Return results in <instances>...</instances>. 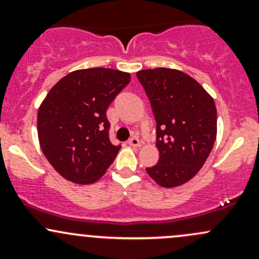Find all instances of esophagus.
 Returning <instances> with one entry per match:
<instances>
[{"instance_id":"obj_1","label":"esophagus","mask_w":259,"mask_h":259,"mask_svg":"<svg viewBox=\"0 0 259 259\" xmlns=\"http://www.w3.org/2000/svg\"><path fill=\"white\" fill-rule=\"evenodd\" d=\"M129 145L133 147H141V141L136 136H134V138L129 140Z\"/></svg>"}]
</instances>
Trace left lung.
<instances>
[{"label": "left lung", "mask_w": 259, "mask_h": 259, "mask_svg": "<svg viewBox=\"0 0 259 259\" xmlns=\"http://www.w3.org/2000/svg\"><path fill=\"white\" fill-rule=\"evenodd\" d=\"M136 75L157 123L159 159L146 168L147 174L165 189L183 185L200 171L214 145V100L194 78L178 69H144Z\"/></svg>", "instance_id": "8db88e82"}]
</instances>
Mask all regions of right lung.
Masks as SVG:
<instances>
[{
	"mask_svg": "<svg viewBox=\"0 0 259 259\" xmlns=\"http://www.w3.org/2000/svg\"><path fill=\"white\" fill-rule=\"evenodd\" d=\"M129 81V73L109 68L74 70L41 102L40 147L64 179L80 185L94 184L113 163L120 146L109 141L106 111Z\"/></svg>",
	"mask_w": 259,
	"mask_h": 259,
	"instance_id": "obj_1",
	"label": "right lung"
}]
</instances>
